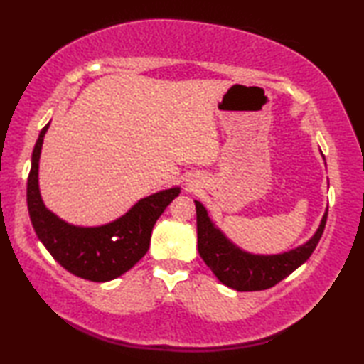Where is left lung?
Wrapping results in <instances>:
<instances>
[{
	"mask_svg": "<svg viewBox=\"0 0 364 364\" xmlns=\"http://www.w3.org/2000/svg\"><path fill=\"white\" fill-rule=\"evenodd\" d=\"M198 226V251L205 265L213 272L221 283L239 292L264 291L273 287L281 279L305 264L313 255L327 223V212L323 213L316 234L301 247L281 255H251L228 239L212 223L205 207L195 201Z\"/></svg>",
	"mask_w": 364,
	"mask_h": 364,
	"instance_id": "obj_1",
	"label": "left lung"
}]
</instances>
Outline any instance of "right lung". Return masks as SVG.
I'll return each instance as SVG.
<instances>
[{
    "mask_svg": "<svg viewBox=\"0 0 364 364\" xmlns=\"http://www.w3.org/2000/svg\"><path fill=\"white\" fill-rule=\"evenodd\" d=\"M48 125L41 130L36 141L26 185L28 212L34 231L48 253L75 277L95 283L121 277L147 253L155 221L179 196L181 188L174 187L143 198L121 218L108 225L81 228L65 223L43 204L37 179Z\"/></svg>",
    "mask_w": 364,
    "mask_h": 364,
    "instance_id": "right-lung-1",
    "label": "right lung"
}]
</instances>
